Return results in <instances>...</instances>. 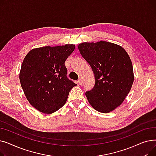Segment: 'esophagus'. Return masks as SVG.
Returning <instances> with one entry per match:
<instances>
[{"label":"esophagus","mask_w":156,"mask_h":156,"mask_svg":"<svg viewBox=\"0 0 156 156\" xmlns=\"http://www.w3.org/2000/svg\"><path fill=\"white\" fill-rule=\"evenodd\" d=\"M78 83L79 85H82V83H83L82 80H81V79H79V80H78Z\"/></svg>","instance_id":"1"}]
</instances>
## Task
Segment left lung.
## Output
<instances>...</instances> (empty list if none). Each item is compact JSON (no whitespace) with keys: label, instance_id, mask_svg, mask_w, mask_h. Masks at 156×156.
I'll use <instances>...</instances> for the list:
<instances>
[{"label":"left lung","instance_id":"8db88e82","mask_svg":"<svg viewBox=\"0 0 156 156\" xmlns=\"http://www.w3.org/2000/svg\"><path fill=\"white\" fill-rule=\"evenodd\" d=\"M78 49L95 76L94 88L85 93L90 104L103 113L114 110L124 101L133 83L128 54L121 46L105 41L81 43Z\"/></svg>","mask_w":156,"mask_h":156}]
</instances>
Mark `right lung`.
I'll use <instances>...</instances> for the list:
<instances>
[{"mask_svg":"<svg viewBox=\"0 0 156 156\" xmlns=\"http://www.w3.org/2000/svg\"><path fill=\"white\" fill-rule=\"evenodd\" d=\"M75 45L45 46L31 50L24 57L20 80L27 100L36 109L52 114L61 108L76 85L66 76L65 61Z\"/></svg>","mask_w":156,"mask_h":156,"instance_id":"1","label":"right lung"}]
</instances>
